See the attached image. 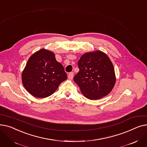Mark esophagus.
I'll use <instances>...</instances> for the list:
<instances>
[{
  "mask_svg": "<svg viewBox=\"0 0 147 147\" xmlns=\"http://www.w3.org/2000/svg\"><path fill=\"white\" fill-rule=\"evenodd\" d=\"M73 74L74 73L73 72H71V73H69L68 74V78L69 80H72L73 79Z\"/></svg>",
  "mask_w": 147,
  "mask_h": 147,
  "instance_id": "obj_1",
  "label": "esophagus"
}]
</instances>
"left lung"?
<instances>
[{"label": "left lung", "mask_w": 147, "mask_h": 147, "mask_svg": "<svg viewBox=\"0 0 147 147\" xmlns=\"http://www.w3.org/2000/svg\"><path fill=\"white\" fill-rule=\"evenodd\" d=\"M78 67L79 71L74 81L84 96L96 100L110 93L116 78L112 62L104 52L96 51L83 54Z\"/></svg>", "instance_id": "1"}]
</instances>
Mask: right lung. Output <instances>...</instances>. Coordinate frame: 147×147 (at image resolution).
I'll list each match as a JSON object with an SVG mask.
<instances>
[{
	"instance_id": "add662e5",
	"label": "right lung",
	"mask_w": 147,
	"mask_h": 147,
	"mask_svg": "<svg viewBox=\"0 0 147 147\" xmlns=\"http://www.w3.org/2000/svg\"><path fill=\"white\" fill-rule=\"evenodd\" d=\"M22 82L34 97L43 98L53 94L67 79L64 67L51 51L42 49L31 56L22 73Z\"/></svg>"
}]
</instances>
